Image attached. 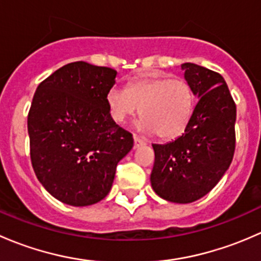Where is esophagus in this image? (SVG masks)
<instances>
[{"mask_svg": "<svg viewBox=\"0 0 261 261\" xmlns=\"http://www.w3.org/2000/svg\"><path fill=\"white\" fill-rule=\"evenodd\" d=\"M145 144H146V141L144 140V139H141L140 136H138V135H135V134H134V146L140 147V146L145 145Z\"/></svg>", "mask_w": 261, "mask_h": 261, "instance_id": "esophagus-1", "label": "esophagus"}]
</instances>
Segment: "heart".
Returning a JSON list of instances; mask_svg holds the SVG:
<instances>
[{"mask_svg": "<svg viewBox=\"0 0 261 261\" xmlns=\"http://www.w3.org/2000/svg\"><path fill=\"white\" fill-rule=\"evenodd\" d=\"M106 102L115 122L125 123L141 110L139 130L156 133L163 140H172L180 136L188 126L196 97L186 80L150 75L133 82L127 88L112 87L107 92Z\"/></svg>", "mask_w": 261, "mask_h": 261, "instance_id": "heart-1", "label": "heart"}]
</instances>
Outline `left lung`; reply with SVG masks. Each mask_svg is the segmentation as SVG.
<instances>
[{"label":"left lung","instance_id":"8db88e82","mask_svg":"<svg viewBox=\"0 0 261 261\" xmlns=\"http://www.w3.org/2000/svg\"><path fill=\"white\" fill-rule=\"evenodd\" d=\"M180 67L198 102L179 138L152 144L150 181L165 201L191 203L211 192L232 162L236 105L222 75L193 63Z\"/></svg>","mask_w":261,"mask_h":261}]
</instances>
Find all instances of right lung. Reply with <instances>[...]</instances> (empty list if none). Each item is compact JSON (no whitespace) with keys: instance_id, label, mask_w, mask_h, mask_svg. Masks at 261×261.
I'll use <instances>...</instances> for the list:
<instances>
[{"instance_id":"right-lung-1","label":"right lung","mask_w":261,"mask_h":261,"mask_svg":"<svg viewBox=\"0 0 261 261\" xmlns=\"http://www.w3.org/2000/svg\"><path fill=\"white\" fill-rule=\"evenodd\" d=\"M117 72L86 62L55 70L36 88L28 116L34 172L54 198L75 207L102 201L134 139L111 118Z\"/></svg>"}]
</instances>
